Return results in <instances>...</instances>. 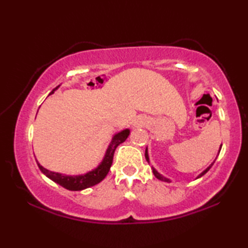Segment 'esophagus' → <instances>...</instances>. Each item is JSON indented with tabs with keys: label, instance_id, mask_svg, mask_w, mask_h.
I'll use <instances>...</instances> for the list:
<instances>
[{
	"label": "esophagus",
	"instance_id": "1",
	"mask_svg": "<svg viewBox=\"0 0 248 248\" xmlns=\"http://www.w3.org/2000/svg\"><path fill=\"white\" fill-rule=\"evenodd\" d=\"M143 124H144L143 120H141V119H138V120L136 121V124H137V125H142Z\"/></svg>",
	"mask_w": 248,
	"mask_h": 248
}]
</instances>
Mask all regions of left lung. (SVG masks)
<instances>
[{
    "label": "left lung",
    "mask_w": 248,
    "mask_h": 248,
    "mask_svg": "<svg viewBox=\"0 0 248 248\" xmlns=\"http://www.w3.org/2000/svg\"><path fill=\"white\" fill-rule=\"evenodd\" d=\"M222 146V145H221ZM220 150H221V148H220ZM145 158H146V161H148L149 162V156H148V151H146L145 150ZM213 163H215V162H213ZM213 163H212V164L211 165H210L209 167H208V169L207 170H203L202 171V173H201L199 176H198V177H197V178H199V177H201V176H203L205 173H207V171L210 170V169H211V166L213 165ZM153 174H154V176H155V177H156L157 179H159V180H162V182H170V180L169 179H167V178H165V177H163V176L162 175H159L158 173H157V171L156 170H155L154 169H153Z\"/></svg>",
    "instance_id": "1"
}]
</instances>
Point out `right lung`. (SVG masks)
Here are the masks:
<instances>
[{"label":"right lung","mask_w":248,"mask_h":248,"mask_svg":"<svg viewBox=\"0 0 248 248\" xmlns=\"http://www.w3.org/2000/svg\"><path fill=\"white\" fill-rule=\"evenodd\" d=\"M57 89L58 87H56V89H54L50 94H52ZM129 133H130V131L128 129H125V130H124V131L117 133L114 137V139H112L111 144L109 145L106 155H105V157L103 159V162L100 163V165L97 167V169L93 170L92 171H90V173H87L85 175L66 176V175L54 173V171L46 170L45 167L41 166L38 162H37V164H38L40 170L43 171V173L47 176V177L53 180L54 183L61 185L62 187L65 188V189L73 190V191L85 189V188L92 187V186H94V185L100 183L105 177H106L109 170H110V166L112 164V158H114V154H115L117 146L125 141V139H127L129 136Z\"/></svg>","instance_id":"1"}]
</instances>
